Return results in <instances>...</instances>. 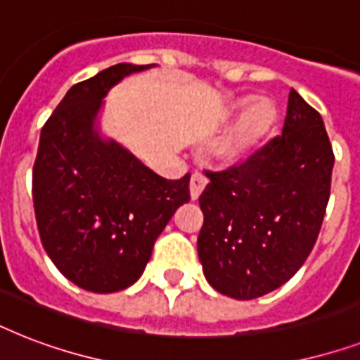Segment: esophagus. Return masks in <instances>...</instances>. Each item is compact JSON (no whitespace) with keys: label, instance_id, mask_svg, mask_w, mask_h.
<instances>
[{"label":"esophagus","instance_id":"esophagus-1","mask_svg":"<svg viewBox=\"0 0 360 360\" xmlns=\"http://www.w3.org/2000/svg\"><path fill=\"white\" fill-rule=\"evenodd\" d=\"M205 186H207V177H205L202 172H194V174H192V177H191V196H192V200H198Z\"/></svg>","mask_w":360,"mask_h":360}]
</instances>
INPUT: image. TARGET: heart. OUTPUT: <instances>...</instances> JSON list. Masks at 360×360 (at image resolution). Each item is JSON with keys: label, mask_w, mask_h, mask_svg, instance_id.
Listing matches in <instances>:
<instances>
[{"label": "heart", "mask_w": 360, "mask_h": 360, "mask_svg": "<svg viewBox=\"0 0 360 360\" xmlns=\"http://www.w3.org/2000/svg\"><path fill=\"white\" fill-rule=\"evenodd\" d=\"M226 123H233V127L219 143L217 155L228 164H240L273 134L278 123V108L269 98L256 101V97H240L230 104Z\"/></svg>", "instance_id": "b5f03b06"}]
</instances>
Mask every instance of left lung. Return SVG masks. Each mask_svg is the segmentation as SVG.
<instances>
[{
    "instance_id": "1",
    "label": "left lung",
    "mask_w": 360,
    "mask_h": 360,
    "mask_svg": "<svg viewBox=\"0 0 360 360\" xmlns=\"http://www.w3.org/2000/svg\"><path fill=\"white\" fill-rule=\"evenodd\" d=\"M333 166L321 115L291 89L282 136L239 166L207 172L198 256L209 284L248 301L288 282L316 245Z\"/></svg>"
}]
</instances>
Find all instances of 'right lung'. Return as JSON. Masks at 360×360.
Returning <instances> with one entry per match:
<instances>
[{
	"label": "right lung",
	"mask_w": 360,
	"mask_h": 360,
	"mask_svg": "<svg viewBox=\"0 0 360 360\" xmlns=\"http://www.w3.org/2000/svg\"><path fill=\"white\" fill-rule=\"evenodd\" d=\"M151 67L120 63L76 84L41 130L33 166L39 236L65 278L93 293L134 284L157 237L191 200V174L164 179L98 129L110 89Z\"/></svg>",
	"instance_id": "add662e5"
}]
</instances>
